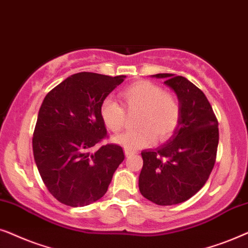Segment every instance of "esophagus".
Segmentation results:
<instances>
[{
    "instance_id": "34e87169",
    "label": "esophagus",
    "mask_w": 248,
    "mask_h": 248,
    "mask_svg": "<svg viewBox=\"0 0 248 248\" xmlns=\"http://www.w3.org/2000/svg\"><path fill=\"white\" fill-rule=\"evenodd\" d=\"M124 154H126V156H130V155L135 154V152L130 150H124Z\"/></svg>"
}]
</instances>
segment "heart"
<instances>
[{"mask_svg":"<svg viewBox=\"0 0 248 248\" xmlns=\"http://www.w3.org/2000/svg\"><path fill=\"white\" fill-rule=\"evenodd\" d=\"M120 96L128 111L140 112L136 119V126L140 128L114 138L115 143L126 150L136 151L150 146L156 138L160 141L167 140L179 126V102L160 86L151 81H137L121 91ZM100 114L105 126L113 133H119L124 128L126 111L113 98H104L101 103Z\"/></svg>","mask_w":248,"mask_h":248,"instance_id":"obj_1","label":"heart"}]
</instances>
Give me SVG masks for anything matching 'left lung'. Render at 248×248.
Wrapping results in <instances>:
<instances>
[{"instance_id": "8db88e82", "label": "left lung", "mask_w": 248, "mask_h": 248, "mask_svg": "<svg viewBox=\"0 0 248 248\" xmlns=\"http://www.w3.org/2000/svg\"><path fill=\"white\" fill-rule=\"evenodd\" d=\"M176 92L181 117L169 141L143 151L140 191L157 205H174L194 196L209 179L219 144L217 119L205 94L183 76L157 74Z\"/></svg>"}]
</instances>
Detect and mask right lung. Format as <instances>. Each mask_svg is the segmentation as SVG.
I'll use <instances>...</instances> for the list:
<instances>
[{"instance_id":"1","label":"right lung","mask_w":248,"mask_h":248,"mask_svg":"<svg viewBox=\"0 0 248 248\" xmlns=\"http://www.w3.org/2000/svg\"><path fill=\"white\" fill-rule=\"evenodd\" d=\"M124 78L79 72L55 86L43 101L32 152L43 183L60 203L77 207L96 202L124 160L117 144L94 150L108 137L101 103Z\"/></svg>"}]
</instances>
